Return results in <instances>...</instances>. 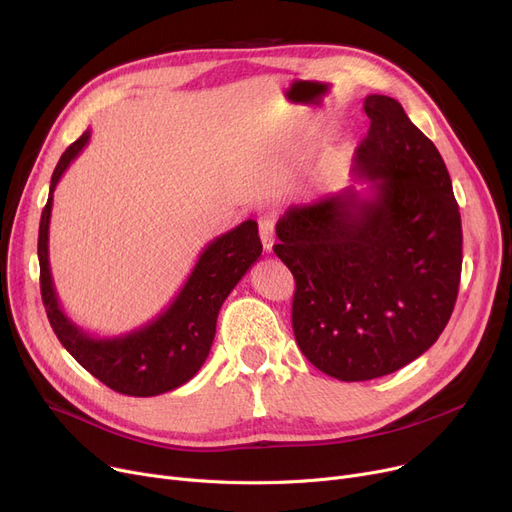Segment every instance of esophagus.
I'll return each instance as SVG.
<instances>
[{
	"label": "esophagus",
	"mask_w": 512,
	"mask_h": 512,
	"mask_svg": "<svg viewBox=\"0 0 512 512\" xmlns=\"http://www.w3.org/2000/svg\"><path fill=\"white\" fill-rule=\"evenodd\" d=\"M259 236H261V242H263V249L265 253H272V247H274V240H276V234H274V220L272 218H261L259 220Z\"/></svg>",
	"instance_id": "esophagus-1"
}]
</instances>
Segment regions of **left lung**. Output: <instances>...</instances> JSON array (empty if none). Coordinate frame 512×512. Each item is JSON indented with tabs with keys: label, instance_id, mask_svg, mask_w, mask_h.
<instances>
[{
	"label": "left lung",
	"instance_id": "left-lung-1",
	"mask_svg": "<svg viewBox=\"0 0 512 512\" xmlns=\"http://www.w3.org/2000/svg\"><path fill=\"white\" fill-rule=\"evenodd\" d=\"M353 159L367 184L292 205L274 253L292 272L303 355L342 382L382 378L432 346L452 315L463 265L461 213L436 145L386 95Z\"/></svg>",
	"mask_w": 512,
	"mask_h": 512
}]
</instances>
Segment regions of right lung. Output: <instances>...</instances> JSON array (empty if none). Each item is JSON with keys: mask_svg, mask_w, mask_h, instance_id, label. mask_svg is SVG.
Returning <instances> with one entry per match:
<instances>
[{"mask_svg": "<svg viewBox=\"0 0 512 512\" xmlns=\"http://www.w3.org/2000/svg\"><path fill=\"white\" fill-rule=\"evenodd\" d=\"M89 139L91 130H85L83 137L62 153L51 176L49 199L39 224L43 305L58 340L99 382L128 396H157L195 378L205 363L224 301L263 251L257 222L247 220L213 238L174 301L145 326L110 338L93 336L64 313L49 267L53 191Z\"/></svg>", "mask_w": 512, "mask_h": 512, "instance_id": "add662e5", "label": "right lung"}]
</instances>
